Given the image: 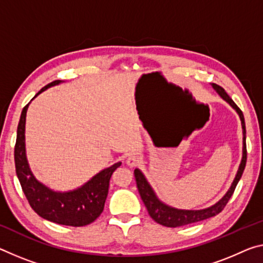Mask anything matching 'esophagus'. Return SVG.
Here are the masks:
<instances>
[{"instance_id":"esophagus-1","label":"esophagus","mask_w":263,"mask_h":263,"mask_svg":"<svg viewBox=\"0 0 263 263\" xmlns=\"http://www.w3.org/2000/svg\"><path fill=\"white\" fill-rule=\"evenodd\" d=\"M139 161L140 158L137 156V154H131V156L126 159V164L127 166H130V167H136V166L139 164Z\"/></svg>"}]
</instances>
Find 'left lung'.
<instances>
[{
	"label": "left lung",
	"mask_w": 263,
	"mask_h": 263,
	"mask_svg": "<svg viewBox=\"0 0 263 263\" xmlns=\"http://www.w3.org/2000/svg\"><path fill=\"white\" fill-rule=\"evenodd\" d=\"M213 89L219 93L220 97H221L224 102H227L229 105H231L233 109L236 111V114L239 115L241 125H242V159H241L239 170H237L236 176L233 180L231 187L226 192V194L219 200L218 202H215L214 205H212L207 208H203V210H179V208H174L172 206L166 205L161 201V200L157 197L156 192L153 191L151 185L148 184L146 178L143 174V172L139 168L135 170V177L137 181V187H138L139 194L141 197V200L146 206L148 214L154 221L158 222L159 224L166 227H180L185 226V224L194 223L198 221H202V220H206L208 218H212L216 214H219L220 212L223 210V207L226 206L228 200L231 199L232 194L234 193V190L237 185V182L241 179L242 176L243 170L246 167V161H247V149H246V125H245V118L243 114L239 107H237L236 104L233 102V99L229 97L226 91H224L221 86L212 84Z\"/></svg>",
	"instance_id": "obj_1"
}]
</instances>
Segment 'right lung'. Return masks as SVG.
Masks as SVG:
<instances>
[{
  "label": "right lung",
  "mask_w": 263,
  "mask_h": 263,
  "mask_svg": "<svg viewBox=\"0 0 263 263\" xmlns=\"http://www.w3.org/2000/svg\"><path fill=\"white\" fill-rule=\"evenodd\" d=\"M61 83H63V81L50 83L41 89L34 98L49 87ZM29 104L24 106L21 114L14 152L16 174L26 198L32 210L48 221L73 227L86 226L93 222L102 214L109 193L110 179L122 162H116L110 167L102 170L78 189L66 192L51 190L43 182L37 180L27 159L26 117Z\"/></svg>",
  "instance_id": "add662e5"
}]
</instances>
